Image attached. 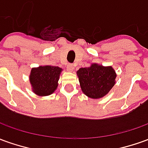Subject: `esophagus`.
<instances>
[{"instance_id":"obj_1","label":"esophagus","mask_w":148,"mask_h":148,"mask_svg":"<svg viewBox=\"0 0 148 148\" xmlns=\"http://www.w3.org/2000/svg\"><path fill=\"white\" fill-rule=\"evenodd\" d=\"M74 69V65L72 63H70L67 66V71H73Z\"/></svg>"}]
</instances>
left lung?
Masks as SVG:
<instances>
[{
    "mask_svg": "<svg viewBox=\"0 0 148 148\" xmlns=\"http://www.w3.org/2000/svg\"><path fill=\"white\" fill-rule=\"evenodd\" d=\"M82 92L91 99H100L110 91L115 83L116 74L110 66L93 64L77 72Z\"/></svg>",
    "mask_w": 148,
    "mask_h": 148,
    "instance_id": "left-lung-1",
    "label": "left lung"
}]
</instances>
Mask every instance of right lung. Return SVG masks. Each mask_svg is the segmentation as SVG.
<instances>
[{"instance_id": "obj_1", "label": "right lung", "mask_w": 148, "mask_h": 148, "mask_svg": "<svg viewBox=\"0 0 148 148\" xmlns=\"http://www.w3.org/2000/svg\"><path fill=\"white\" fill-rule=\"evenodd\" d=\"M62 69L53 66H39L32 69L29 76L33 91L38 95L45 96L52 94L58 86Z\"/></svg>"}]
</instances>
